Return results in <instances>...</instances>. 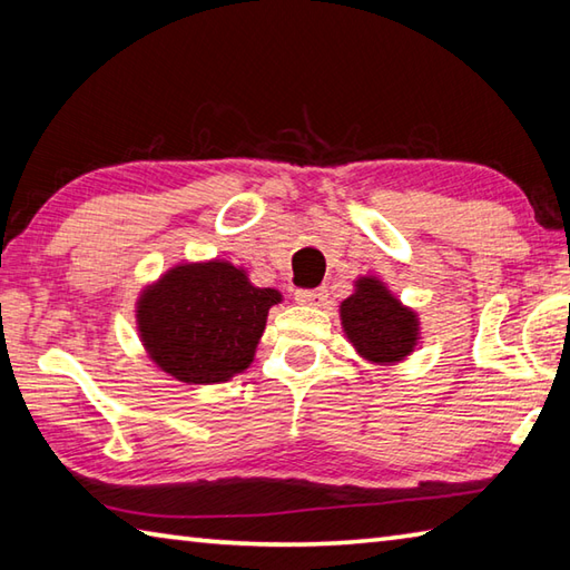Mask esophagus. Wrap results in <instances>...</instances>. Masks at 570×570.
Here are the masks:
<instances>
[{"label":"esophagus","instance_id":"esophagus-1","mask_svg":"<svg viewBox=\"0 0 570 570\" xmlns=\"http://www.w3.org/2000/svg\"><path fill=\"white\" fill-rule=\"evenodd\" d=\"M328 294L325 288H316V292H296V304L298 306H311V308H323Z\"/></svg>","mask_w":570,"mask_h":570}]
</instances>
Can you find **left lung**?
<instances>
[{
    "label": "left lung",
    "instance_id": "left-lung-1",
    "mask_svg": "<svg viewBox=\"0 0 570 570\" xmlns=\"http://www.w3.org/2000/svg\"><path fill=\"white\" fill-rule=\"evenodd\" d=\"M337 313L357 357L367 365H399L421 343L419 313L404 306L380 276L365 274L353 282Z\"/></svg>",
    "mask_w": 570,
    "mask_h": 570
}]
</instances>
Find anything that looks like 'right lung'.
Masks as SVG:
<instances>
[{
    "label": "right lung",
    "mask_w": 570,
    "mask_h": 570,
    "mask_svg": "<svg viewBox=\"0 0 570 570\" xmlns=\"http://www.w3.org/2000/svg\"><path fill=\"white\" fill-rule=\"evenodd\" d=\"M278 288L249 282L227 259L178 262L137 296L135 318L144 353L168 377L220 384L252 362Z\"/></svg>",
    "instance_id": "1"
}]
</instances>
